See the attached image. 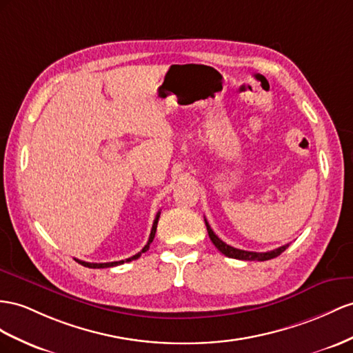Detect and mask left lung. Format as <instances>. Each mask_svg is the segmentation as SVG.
<instances>
[{
  "instance_id": "obj_1",
  "label": "left lung",
  "mask_w": 353,
  "mask_h": 353,
  "mask_svg": "<svg viewBox=\"0 0 353 353\" xmlns=\"http://www.w3.org/2000/svg\"><path fill=\"white\" fill-rule=\"evenodd\" d=\"M205 222V227H207V232H209V237L212 240L213 245L216 246V249H218L219 252H222V254L228 258H234V259H243V261H268V259H273L276 256H279L282 252H285L288 249L289 245H285V246H280L274 250H270V252H248V250H241V249H236L232 248L230 245H227V243H223L216 234L213 232V230L210 228L209 222Z\"/></svg>"
}]
</instances>
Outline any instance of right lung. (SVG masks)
<instances>
[{
    "instance_id": "add662e5",
    "label": "right lung",
    "mask_w": 353,
    "mask_h": 353,
    "mask_svg": "<svg viewBox=\"0 0 353 353\" xmlns=\"http://www.w3.org/2000/svg\"><path fill=\"white\" fill-rule=\"evenodd\" d=\"M159 214H161V212H158L155 221H153L152 231H150V236H149V240H148V245L144 246V248L141 249V252H139L137 255H134V256H131V258H128V259H125V261H114V263H101V264H97V263H86V261H80V259H76V261H77L79 264H82L83 267H88V268H108V267L121 265V264H123V263H130V261H132V259H137V258H140V255H141V254H144V252H146V250L149 249L150 243L153 241V239H155V232H157V225H158Z\"/></svg>"
}]
</instances>
